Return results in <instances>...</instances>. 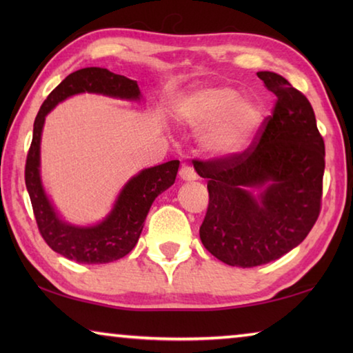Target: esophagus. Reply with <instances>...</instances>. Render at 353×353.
<instances>
[{
    "label": "esophagus",
    "instance_id": "obj_1",
    "mask_svg": "<svg viewBox=\"0 0 353 353\" xmlns=\"http://www.w3.org/2000/svg\"><path fill=\"white\" fill-rule=\"evenodd\" d=\"M179 176H181L182 181H188V182L196 181V179H198V174H196L194 168H193V166H190V165H182L181 171H179Z\"/></svg>",
    "mask_w": 353,
    "mask_h": 353
}]
</instances>
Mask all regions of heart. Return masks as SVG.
Returning a JSON list of instances; mask_svg holds the SVG:
<instances>
[{"label":"heart","mask_w":353,"mask_h":353,"mask_svg":"<svg viewBox=\"0 0 353 353\" xmlns=\"http://www.w3.org/2000/svg\"><path fill=\"white\" fill-rule=\"evenodd\" d=\"M176 115L190 128H204L199 135L202 151L212 157H227L249 146L263 112L256 101L241 98L234 87L205 85L182 94Z\"/></svg>","instance_id":"heart-1"}]
</instances>
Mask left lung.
<instances>
[{"mask_svg":"<svg viewBox=\"0 0 353 353\" xmlns=\"http://www.w3.org/2000/svg\"><path fill=\"white\" fill-rule=\"evenodd\" d=\"M256 76L277 97L259 139L243 152L194 163L210 198L201 241L240 268L266 265L305 240L321 212L325 168L324 139L305 94L272 71Z\"/></svg>","mask_w":353,"mask_h":353,"instance_id":"left-lung-1","label":"left lung"}]
</instances>
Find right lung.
<instances>
[{"instance_id":"add662e5","label":"right lung","mask_w":353,"mask_h":353,"mask_svg":"<svg viewBox=\"0 0 353 353\" xmlns=\"http://www.w3.org/2000/svg\"><path fill=\"white\" fill-rule=\"evenodd\" d=\"M137 101L141 98L137 81L107 68H82L68 74L43 101L34 121L32 143L25 168V182L31 198L40 235L54 252L83 265H99L123 259L139 241L146 214L154 199L176 181L179 160L140 171L124 185L112 212L97 225L79 227L59 218L40 179V139L45 117L54 107L77 93Z\"/></svg>"}]
</instances>
